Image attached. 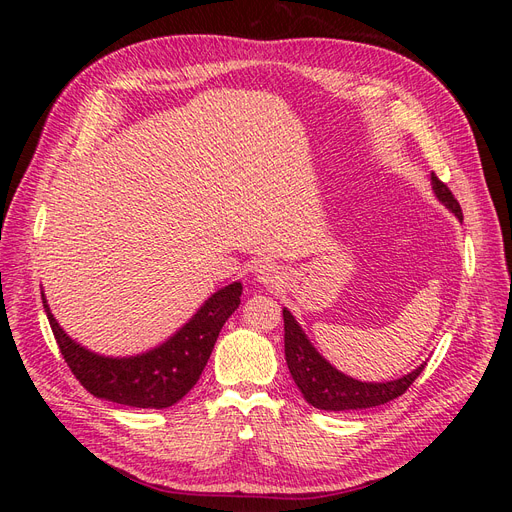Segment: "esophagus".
Wrapping results in <instances>:
<instances>
[{
    "instance_id": "1",
    "label": "esophagus",
    "mask_w": 512,
    "mask_h": 512,
    "mask_svg": "<svg viewBox=\"0 0 512 512\" xmlns=\"http://www.w3.org/2000/svg\"><path fill=\"white\" fill-rule=\"evenodd\" d=\"M254 275H256V280L260 284H267V286H273V284H277V282L282 280L280 271H277V267L269 265V262H262V265H258L254 269Z\"/></svg>"
}]
</instances>
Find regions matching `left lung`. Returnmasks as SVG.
I'll use <instances>...</instances> for the list:
<instances>
[{
    "instance_id": "8db88e82",
    "label": "left lung",
    "mask_w": 512,
    "mask_h": 512,
    "mask_svg": "<svg viewBox=\"0 0 512 512\" xmlns=\"http://www.w3.org/2000/svg\"><path fill=\"white\" fill-rule=\"evenodd\" d=\"M431 185L436 192L440 203L451 209L459 220H463L461 207L453 192L446 188L436 175L431 173ZM284 350H286V363L290 369V376L299 391L307 399V404L320 410H363L382 406L386 401H393L395 397L404 395L408 386L421 376L425 365L416 367L408 376L397 378L391 382H361L354 380L342 371H337L320 352L312 346L303 329L294 320V316L284 307Z\"/></svg>"
}]
</instances>
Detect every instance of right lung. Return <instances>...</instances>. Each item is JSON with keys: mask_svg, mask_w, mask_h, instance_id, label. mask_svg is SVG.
<instances>
[{"mask_svg": "<svg viewBox=\"0 0 512 512\" xmlns=\"http://www.w3.org/2000/svg\"><path fill=\"white\" fill-rule=\"evenodd\" d=\"M241 282L213 292L203 307L158 348L136 356H100L66 335L42 294L57 346L85 389L100 399L132 408H168L190 393L209 361L224 322L241 303Z\"/></svg>", "mask_w": 512, "mask_h": 512, "instance_id": "1", "label": "right lung"}]
</instances>
